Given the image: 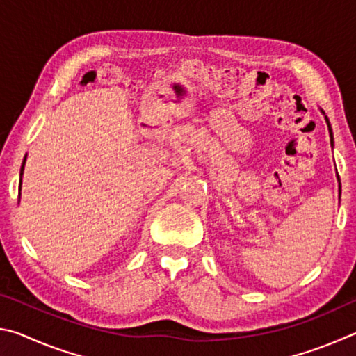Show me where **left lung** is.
<instances>
[{
  "instance_id": "1",
  "label": "left lung",
  "mask_w": 356,
  "mask_h": 356,
  "mask_svg": "<svg viewBox=\"0 0 356 356\" xmlns=\"http://www.w3.org/2000/svg\"><path fill=\"white\" fill-rule=\"evenodd\" d=\"M323 113V111H322ZM325 114V113H323ZM325 120H327V124H328V130H330V136H331V143H333V134H331V125H330V120H328V118L325 116ZM337 180H339V176H337ZM339 188H341V185H339Z\"/></svg>"
}]
</instances>
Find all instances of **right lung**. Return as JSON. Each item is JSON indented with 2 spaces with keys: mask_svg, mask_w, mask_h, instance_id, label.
Listing matches in <instances>:
<instances>
[{
  "mask_svg": "<svg viewBox=\"0 0 356 356\" xmlns=\"http://www.w3.org/2000/svg\"><path fill=\"white\" fill-rule=\"evenodd\" d=\"M23 165H25V161H23ZM22 172H23V166H22Z\"/></svg>",
  "mask_w": 356,
  "mask_h": 356,
  "instance_id": "1",
  "label": "right lung"
}]
</instances>
